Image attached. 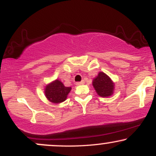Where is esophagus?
Wrapping results in <instances>:
<instances>
[{"label": "esophagus", "mask_w": 156, "mask_h": 156, "mask_svg": "<svg viewBox=\"0 0 156 156\" xmlns=\"http://www.w3.org/2000/svg\"><path fill=\"white\" fill-rule=\"evenodd\" d=\"M77 86H80V85H83V84H84V81L83 80H81L80 82H77V83H76Z\"/></svg>", "instance_id": "34e87169"}]
</instances>
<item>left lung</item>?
I'll list each match as a JSON object with an SVG mask.
<instances>
[{
  "label": "left lung",
  "mask_w": 156,
  "mask_h": 156,
  "mask_svg": "<svg viewBox=\"0 0 156 156\" xmlns=\"http://www.w3.org/2000/svg\"><path fill=\"white\" fill-rule=\"evenodd\" d=\"M92 85L97 94L103 98L112 96L115 87V84L110 77L103 72H100L93 79Z\"/></svg>",
  "instance_id": "8db88e82"
}]
</instances>
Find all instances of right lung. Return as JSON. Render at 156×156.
<instances>
[{"label":"right lung","instance_id":"1","mask_svg":"<svg viewBox=\"0 0 156 156\" xmlns=\"http://www.w3.org/2000/svg\"><path fill=\"white\" fill-rule=\"evenodd\" d=\"M71 89V87H65L61 80L56 79L47 84L44 92L48 101L55 104H58L66 101Z\"/></svg>","mask_w":156,"mask_h":156}]
</instances>
